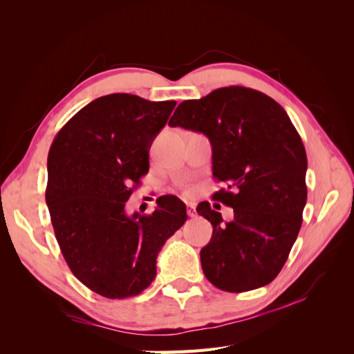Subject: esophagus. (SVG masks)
Segmentation results:
<instances>
[{
  "instance_id": "1",
  "label": "esophagus",
  "mask_w": 354,
  "mask_h": 354,
  "mask_svg": "<svg viewBox=\"0 0 354 354\" xmlns=\"http://www.w3.org/2000/svg\"><path fill=\"white\" fill-rule=\"evenodd\" d=\"M187 216H189V217H192V218L196 217V211H195V207L192 205V203H189V205H187Z\"/></svg>"
}]
</instances>
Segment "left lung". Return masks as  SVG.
Instances as JSON below:
<instances>
[{
	"mask_svg": "<svg viewBox=\"0 0 354 354\" xmlns=\"http://www.w3.org/2000/svg\"><path fill=\"white\" fill-rule=\"evenodd\" d=\"M169 127L202 133L212 147V176L224 181L214 199L233 208V220L202 202L212 224L201 250L207 279L221 291L245 292L279 274L298 236L307 201V156L282 106L245 87H223L181 102Z\"/></svg>",
	"mask_w": 354,
	"mask_h": 354,
	"instance_id": "obj_1",
	"label": "left lung"
}]
</instances>
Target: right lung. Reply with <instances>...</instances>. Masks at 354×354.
<instances>
[{
  "label": "right lung",
  "instance_id": "add662e5",
  "mask_svg": "<svg viewBox=\"0 0 354 354\" xmlns=\"http://www.w3.org/2000/svg\"><path fill=\"white\" fill-rule=\"evenodd\" d=\"M176 104L103 95L75 113L50 147L46 201L56 239L75 277L102 297L145 291L160 248L187 220L176 196L158 198L151 216L125 211Z\"/></svg>",
  "mask_w": 354,
  "mask_h": 354
}]
</instances>
